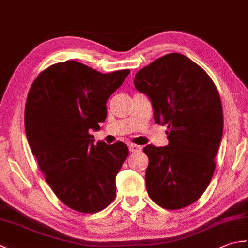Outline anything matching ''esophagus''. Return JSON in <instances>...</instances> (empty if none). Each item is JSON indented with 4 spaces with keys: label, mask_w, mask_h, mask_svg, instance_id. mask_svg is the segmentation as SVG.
Returning a JSON list of instances; mask_svg holds the SVG:
<instances>
[{
    "label": "esophagus",
    "mask_w": 248,
    "mask_h": 248,
    "mask_svg": "<svg viewBox=\"0 0 248 248\" xmlns=\"http://www.w3.org/2000/svg\"><path fill=\"white\" fill-rule=\"evenodd\" d=\"M129 150L131 152H140V151H141V147L139 145H135V144H130Z\"/></svg>",
    "instance_id": "esophagus-1"
}]
</instances>
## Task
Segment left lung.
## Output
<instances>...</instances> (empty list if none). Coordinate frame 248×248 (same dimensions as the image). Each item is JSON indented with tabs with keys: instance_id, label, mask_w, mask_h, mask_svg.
I'll list each match as a JSON object with an SVG mask.
<instances>
[{
	"instance_id": "1",
	"label": "left lung",
	"mask_w": 248,
	"mask_h": 248,
	"mask_svg": "<svg viewBox=\"0 0 248 248\" xmlns=\"http://www.w3.org/2000/svg\"><path fill=\"white\" fill-rule=\"evenodd\" d=\"M134 86L166 124L168 145L146 146V187L160 207L177 210L202 196L211 181L222 140V102L211 78L186 55L170 53L135 75Z\"/></svg>"
}]
</instances>
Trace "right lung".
I'll list each match as a JSON object with an SVG mask.
<instances>
[{
  "label": "right lung",
  "mask_w": 248,
  "mask_h": 248,
  "mask_svg": "<svg viewBox=\"0 0 248 248\" xmlns=\"http://www.w3.org/2000/svg\"><path fill=\"white\" fill-rule=\"evenodd\" d=\"M129 73H101L67 61L46 68L31 86L24 113L30 148L52 191L76 211L99 212L116 196L128 146L94 144L89 130L100 128L108 99Z\"/></svg>",
  "instance_id": "1"
}]
</instances>
